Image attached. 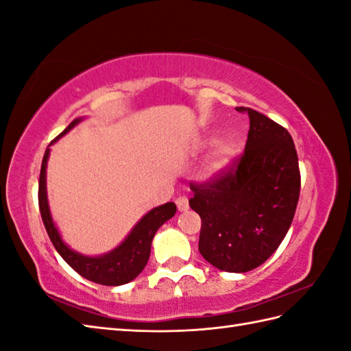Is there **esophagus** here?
I'll return each mask as SVG.
<instances>
[{"label":"esophagus","instance_id":"1","mask_svg":"<svg viewBox=\"0 0 351 351\" xmlns=\"http://www.w3.org/2000/svg\"><path fill=\"white\" fill-rule=\"evenodd\" d=\"M176 206H178V210H180L181 213L182 211H187L189 210V199L185 197V196H180L176 199Z\"/></svg>","mask_w":351,"mask_h":351}]
</instances>
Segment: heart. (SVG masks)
<instances>
[{"label":"heart","instance_id":"1","mask_svg":"<svg viewBox=\"0 0 351 351\" xmlns=\"http://www.w3.org/2000/svg\"><path fill=\"white\" fill-rule=\"evenodd\" d=\"M213 143L211 138H205L200 147H206ZM237 156V147L230 141H221L213 149V152L208 156L204 167H202V178L204 180H215L221 176L225 171L232 166V162Z\"/></svg>","mask_w":351,"mask_h":351}]
</instances>
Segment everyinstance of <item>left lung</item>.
I'll list each match as a JSON object with an SVG mask.
<instances>
[{
	"mask_svg": "<svg viewBox=\"0 0 351 351\" xmlns=\"http://www.w3.org/2000/svg\"><path fill=\"white\" fill-rule=\"evenodd\" d=\"M244 154L234 170L193 185L190 206L202 219L199 252L215 268L245 273L270 258L293 223L300 170L289 132L252 108Z\"/></svg>",
	"mask_w": 351,
	"mask_h": 351,
	"instance_id": "obj_1",
	"label": "left lung"
}]
</instances>
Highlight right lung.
<instances>
[{
    "label": "right lung",
    "instance_id": "add662e5",
    "mask_svg": "<svg viewBox=\"0 0 351 351\" xmlns=\"http://www.w3.org/2000/svg\"><path fill=\"white\" fill-rule=\"evenodd\" d=\"M83 119L84 117H77L75 121H72L71 125L60 134V136L51 141V145L56 143L58 138L63 137L64 134H68L72 128H75ZM49 146L47 147V151H45L40 167L39 208L45 229H47L56 250L60 253V256L73 268V270L83 276L87 280L101 283V285L107 287L125 285V283L134 280L141 271H143V268L147 264L155 232L169 219L173 217L176 213V205L173 202H167L164 205L152 208L151 211L146 213L143 217L136 223V226H134L131 229V232L125 237V240L113 250L96 256L83 255V253L71 249L69 245L63 241L54 220H52L47 191V166L51 152Z\"/></svg>",
    "mask_w": 351,
    "mask_h": 351
}]
</instances>
